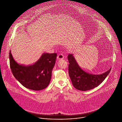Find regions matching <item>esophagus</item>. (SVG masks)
<instances>
[{
    "label": "esophagus",
    "instance_id": "esophagus-1",
    "mask_svg": "<svg viewBox=\"0 0 122 122\" xmlns=\"http://www.w3.org/2000/svg\"><path fill=\"white\" fill-rule=\"evenodd\" d=\"M64 57V56H63V54H59L57 56V59H63Z\"/></svg>",
    "mask_w": 122,
    "mask_h": 122
}]
</instances>
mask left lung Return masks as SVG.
I'll list each match as a JSON object with an SVG mask.
<instances>
[{"mask_svg":"<svg viewBox=\"0 0 122 122\" xmlns=\"http://www.w3.org/2000/svg\"><path fill=\"white\" fill-rule=\"evenodd\" d=\"M68 60V73L74 87L79 90L87 91L98 86L105 80L111 71V68L100 75L89 74L79 66L72 54L67 56Z\"/></svg>","mask_w":122,"mask_h":122,"instance_id":"obj_1","label":"left lung"}]
</instances>
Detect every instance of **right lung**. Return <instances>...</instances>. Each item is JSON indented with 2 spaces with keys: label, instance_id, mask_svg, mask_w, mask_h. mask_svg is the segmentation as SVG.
I'll return each mask as SVG.
<instances>
[{
  "label": "right lung",
  "instance_id": "add662e5",
  "mask_svg": "<svg viewBox=\"0 0 122 122\" xmlns=\"http://www.w3.org/2000/svg\"><path fill=\"white\" fill-rule=\"evenodd\" d=\"M10 51V65L12 74L25 87L39 91L46 88L50 83L51 72L55 65L57 54L44 53L33 65H19L13 59Z\"/></svg>",
  "mask_w": 122,
  "mask_h": 122
}]
</instances>
